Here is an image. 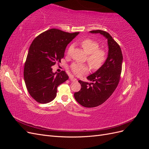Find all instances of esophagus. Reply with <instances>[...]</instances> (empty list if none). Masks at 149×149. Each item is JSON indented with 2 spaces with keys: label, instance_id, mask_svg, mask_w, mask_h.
<instances>
[{
  "label": "esophagus",
  "instance_id": "34e87169",
  "mask_svg": "<svg viewBox=\"0 0 149 149\" xmlns=\"http://www.w3.org/2000/svg\"><path fill=\"white\" fill-rule=\"evenodd\" d=\"M70 79L71 81H77V79H76L75 78H74L73 76H71L70 78Z\"/></svg>",
  "mask_w": 149,
  "mask_h": 149
}]
</instances>
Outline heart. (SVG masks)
Segmentation results:
<instances>
[{"label": "heart", "instance_id": "b5f03b06", "mask_svg": "<svg viewBox=\"0 0 149 149\" xmlns=\"http://www.w3.org/2000/svg\"><path fill=\"white\" fill-rule=\"evenodd\" d=\"M81 45L88 55L87 61L93 69L98 70L104 65L107 58V52L104 49L100 48V44L93 39L86 38L81 42ZM73 45H70L67 49V53L69 54ZM71 70L76 76H81L86 73L89 71L88 66L85 64L74 63L71 65Z\"/></svg>", "mask_w": 149, "mask_h": 149}]
</instances>
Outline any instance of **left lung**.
Returning a JSON list of instances; mask_svg holds the SVG:
<instances>
[{"label":"left lung","mask_w":149,"mask_h":149,"mask_svg":"<svg viewBox=\"0 0 149 149\" xmlns=\"http://www.w3.org/2000/svg\"><path fill=\"white\" fill-rule=\"evenodd\" d=\"M92 33H100L107 39L108 56L104 65L87 79L93 83L79 80L81 88L74 94L79 104L85 107H94L102 104L115 91L119 83L123 63V53L120 46L105 31H90Z\"/></svg>","instance_id":"obj_1"}]
</instances>
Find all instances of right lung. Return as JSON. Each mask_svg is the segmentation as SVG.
I'll use <instances>...</instances> for the list:
<instances>
[{"label": "right lung", "mask_w": 149, "mask_h": 149, "mask_svg": "<svg viewBox=\"0 0 149 149\" xmlns=\"http://www.w3.org/2000/svg\"><path fill=\"white\" fill-rule=\"evenodd\" d=\"M78 34L52 29L40 34L31 43L24 76L26 89L37 102L45 104L53 101L57 87L68 79L65 71L54 73L52 66L61 62L68 44Z\"/></svg>", "instance_id": "obj_1"}]
</instances>
